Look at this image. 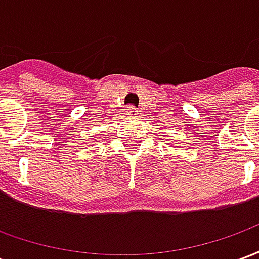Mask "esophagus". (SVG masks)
<instances>
[{
  "instance_id": "34e87169",
  "label": "esophagus",
  "mask_w": 259,
  "mask_h": 259,
  "mask_svg": "<svg viewBox=\"0 0 259 259\" xmlns=\"http://www.w3.org/2000/svg\"><path fill=\"white\" fill-rule=\"evenodd\" d=\"M126 113H127V115H132V116H135V115H137V109H136L135 107H127L126 108Z\"/></svg>"
}]
</instances>
